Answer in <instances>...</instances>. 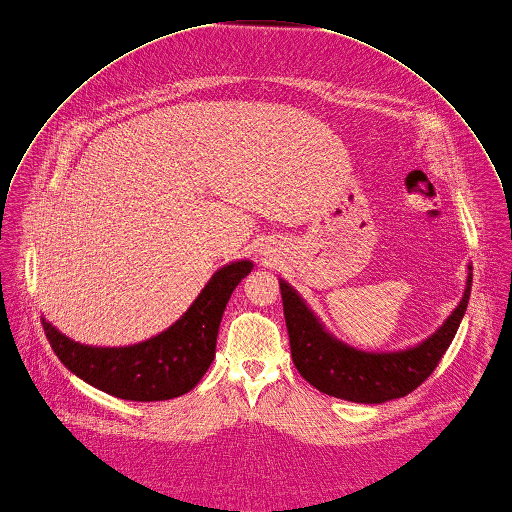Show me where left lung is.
Instances as JSON below:
<instances>
[{"mask_svg":"<svg viewBox=\"0 0 512 512\" xmlns=\"http://www.w3.org/2000/svg\"><path fill=\"white\" fill-rule=\"evenodd\" d=\"M472 266H468L466 290L446 322L424 342L400 352H364L330 336L298 292L280 280L284 318L290 336V352L300 376L324 394L382 404L406 396L418 388L438 366L466 312Z\"/></svg>","mask_w":512,"mask_h":512,"instance_id":"1","label":"left lung"}]
</instances>
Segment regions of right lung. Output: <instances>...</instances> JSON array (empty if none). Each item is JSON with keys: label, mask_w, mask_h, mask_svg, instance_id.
I'll return each instance as SVG.
<instances>
[{"label": "right lung", "mask_w": 512, "mask_h": 512, "mask_svg": "<svg viewBox=\"0 0 512 512\" xmlns=\"http://www.w3.org/2000/svg\"><path fill=\"white\" fill-rule=\"evenodd\" d=\"M252 268L250 260L220 268L176 324L134 346H84L46 318L44 332L66 368L102 392L136 402L170 400L190 392L210 368L226 304Z\"/></svg>", "instance_id": "obj_1"}]
</instances>
